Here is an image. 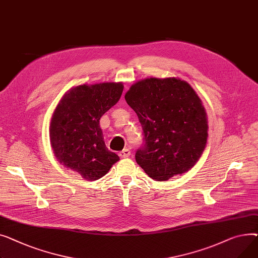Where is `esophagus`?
<instances>
[{
    "instance_id": "34e87169",
    "label": "esophagus",
    "mask_w": 258,
    "mask_h": 258,
    "mask_svg": "<svg viewBox=\"0 0 258 258\" xmlns=\"http://www.w3.org/2000/svg\"><path fill=\"white\" fill-rule=\"evenodd\" d=\"M130 154H131V152H130L129 149H124L123 151H120V152L118 153V156L122 157V158H125V157L130 156Z\"/></svg>"
}]
</instances>
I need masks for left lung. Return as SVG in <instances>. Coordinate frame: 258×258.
<instances>
[{"label":"left lung","mask_w":258,"mask_h":258,"mask_svg":"<svg viewBox=\"0 0 258 258\" xmlns=\"http://www.w3.org/2000/svg\"><path fill=\"white\" fill-rule=\"evenodd\" d=\"M125 100L138 114L144 146L135 159L156 181L189 171L208 138L207 115L194 88L179 78H147L132 84Z\"/></svg>","instance_id":"left-lung-1"}]
</instances>
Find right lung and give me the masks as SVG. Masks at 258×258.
<instances>
[{
	"label": "right lung",
	"mask_w": 258,
	"mask_h": 258,
	"mask_svg": "<svg viewBox=\"0 0 258 258\" xmlns=\"http://www.w3.org/2000/svg\"><path fill=\"white\" fill-rule=\"evenodd\" d=\"M122 82L82 84L59 101L50 122V141L57 160L85 180L107 174L119 157L105 146L101 116L122 96Z\"/></svg>",
	"instance_id": "obj_1"
}]
</instances>
